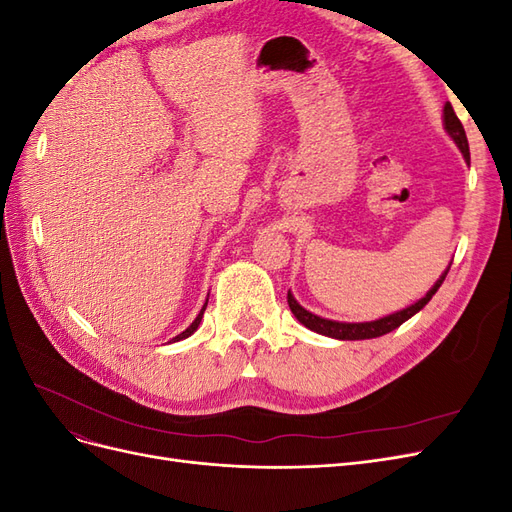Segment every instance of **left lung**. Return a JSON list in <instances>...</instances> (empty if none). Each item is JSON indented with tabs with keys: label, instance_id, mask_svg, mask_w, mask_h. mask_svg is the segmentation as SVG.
Masks as SVG:
<instances>
[{
	"label": "left lung",
	"instance_id": "8db88e82",
	"mask_svg": "<svg viewBox=\"0 0 512 512\" xmlns=\"http://www.w3.org/2000/svg\"><path fill=\"white\" fill-rule=\"evenodd\" d=\"M442 123H444V130L446 134L453 138V143L459 147V151L463 153V158H466V162H470V147H468V138H466V130H463L461 121L457 119L455 111L451 102L444 104V115H442ZM448 269H451V262H448V267L444 269V273L438 277L436 284H433L423 299H418L416 303L399 309V312L395 314H389V316H382L378 320H369V322H339V320H329V318H322V316H316L309 312V309H305L297 299L292 297V292L288 290V305H290V312L294 314V318H297L303 327H307L309 331L314 333H320L324 337H333V339H342V342H354V339H371V337H380V335H386L395 331L397 327H401L406 320H410L414 314L421 312V309L431 301L433 294L438 292V288L442 286L444 277L448 273Z\"/></svg>",
	"mask_w": 512,
	"mask_h": 512
}]
</instances>
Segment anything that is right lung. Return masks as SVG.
<instances>
[{"label":"right lung","instance_id":"right-lung-1","mask_svg":"<svg viewBox=\"0 0 512 512\" xmlns=\"http://www.w3.org/2000/svg\"><path fill=\"white\" fill-rule=\"evenodd\" d=\"M207 301H209V297H207ZM207 301H205V305H203V309H200V314L194 318V322L190 324L188 329H185L183 333H179L177 337H173V342H181V339H188L190 335H194L196 333V329H198V324H200V320H203V314H205V309H207Z\"/></svg>","mask_w":512,"mask_h":512}]
</instances>
